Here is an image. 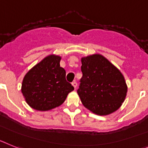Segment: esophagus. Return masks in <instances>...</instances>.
<instances>
[{"label": "esophagus", "instance_id": "1", "mask_svg": "<svg viewBox=\"0 0 148 148\" xmlns=\"http://www.w3.org/2000/svg\"><path fill=\"white\" fill-rule=\"evenodd\" d=\"M71 84H72V86L74 87V88H76V87H77V83L76 81L72 82V83H71Z\"/></svg>", "mask_w": 148, "mask_h": 148}]
</instances>
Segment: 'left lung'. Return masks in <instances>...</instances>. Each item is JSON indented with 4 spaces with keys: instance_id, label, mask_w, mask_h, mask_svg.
<instances>
[{
    "instance_id": "obj_1",
    "label": "left lung",
    "mask_w": 148,
    "mask_h": 148,
    "mask_svg": "<svg viewBox=\"0 0 148 148\" xmlns=\"http://www.w3.org/2000/svg\"><path fill=\"white\" fill-rule=\"evenodd\" d=\"M81 62L83 76L77 93L83 106L100 115L116 111L127 91L124 76L101 55L83 57Z\"/></svg>"
}]
</instances>
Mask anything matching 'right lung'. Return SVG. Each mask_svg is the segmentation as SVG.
Instances as JSON below:
<instances>
[{"mask_svg":"<svg viewBox=\"0 0 148 148\" xmlns=\"http://www.w3.org/2000/svg\"><path fill=\"white\" fill-rule=\"evenodd\" d=\"M60 58L51 55L27 73L21 92L27 103L40 111L52 110L63 103L74 86L65 79V70L60 67Z\"/></svg>","mask_w":148,"mask_h":148,"instance_id":"obj_1","label":"right lung"}]
</instances>
